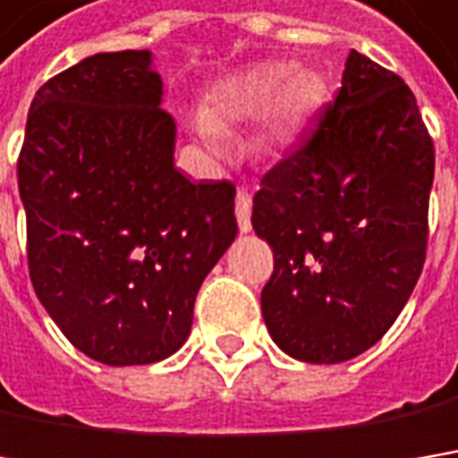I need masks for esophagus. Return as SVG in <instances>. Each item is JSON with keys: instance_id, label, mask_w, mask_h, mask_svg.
Returning a JSON list of instances; mask_svg holds the SVG:
<instances>
[{"instance_id": "obj_1", "label": "esophagus", "mask_w": 458, "mask_h": 458, "mask_svg": "<svg viewBox=\"0 0 458 458\" xmlns=\"http://www.w3.org/2000/svg\"><path fill=\"white\" fill-rule=\"evenodd\" d=\"M235 217H238L241 233L251 230V194L246 189H238V194H235Z\"/></svg>"}]
</instances>
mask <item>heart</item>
Returning <instances> with one entry per match:
<instances>
[{
	"label": "heart",
	"instance_id": "heart-1",
	"mask_svg": "<svg viewBox=\"0 0 458 458\" xmlns=\"http://www.w3.org/2000/svg\"><path fill=\"white\" fill-rule=\"evenodd\" d=\"M321 88L310 74H293L280 62H264L217 80L204 95V111L194 116V131L209 152H223V129L259 119V142L267 149L290 148L309 129Z\"/></svg>",
	"mask_w": 458,
	"mask_h": 458
}]
</instances>
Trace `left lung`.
<instances>
[{
  "label": "left lung",
  "mask_w": 458,
  "mask_h": 458,
  "mask_svg": "<svg viewBox=\"0 0 458 458\" xmlns=\"http://www.w3.org/2000/svg\"><path fill=\"white\" fill-rule=\"evenodd\" d=\"M433 171L412 90L352 48L335 106L254 197L275 251L261 316L283 352L344 363L389 332L425 264Z\"/></svg>",
  "instance_id": "obj_1"
}]
</instances>
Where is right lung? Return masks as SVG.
<instances>
[{
	"label": "right lung",
	"mask_w": 458,
	"mask_h": 458,
	"mask_svg": "<svg viewBox=\"0 0 458 458\" xmlns=\"http://www.w3.org/2000/svg\"><path fill=\"white\" fill-rule=\"evenodd\" d=\"M152 54H95L30 103L17 186L33 290L69 342L106 365L181 350L204 277L235 241V186L175 168Z\"/></svg>",
	"instance_id": "add662e5"
}]
</instances>
